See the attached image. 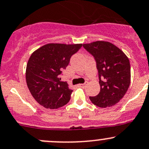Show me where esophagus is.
<instances>
[{
  "label": "esophagus",
  "instance_id": "1",
  "mask_svg": "<svg viewBox=\"0 0 149 149\" xmlns=\"http://www.w3.org/2000/svg\"><path fill=\"white\" fill-rule=\"evenodd\" d=\"M88 84V82H85L84 83V84H80V86L81 87H82V88H84V87H86V85Z\"/></svg>",
  "mask_w": 149,
  "mask_h": 149
}]
</instances>
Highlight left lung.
Instances as JSON below:
<instances>
[{"label": "left lung", "instance_id": "left-lung-1", "mask_svg": "<svg viewBox=\"0 0 149 149\" xmlns=\"http://www.w3.org/2000/svg\"><path fill=\"white\" fill-rule=\"evenodd\" d=\"M94 57L98 71L99 93L90 96L91 101L101 108L111 107L124 96L131 83V66L126 55L113 43L98 40L83 44Z\"/></svg>", "mask_w": 149, "mask_h": 149}]
</instances>
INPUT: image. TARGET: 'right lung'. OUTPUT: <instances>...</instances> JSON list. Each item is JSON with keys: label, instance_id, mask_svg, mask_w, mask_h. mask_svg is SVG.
Segmentation results:
<instances>
[{"label": "right lung", "instance_id": "1", "mask_svg": "<svg viewBox=\"0 0 149 149\" xmlns=\"http://www.w3.org/2000/svg\"><path fill=\"white\" fill-rule=\"evenodd\" d=\"M82 44L48 43L36 50L26 65V79L31 95L46 109H58L68 103L73 90L60 75Z\"/></svg>", "mask_w": 149, "mask_h": 149}]
</instances>
